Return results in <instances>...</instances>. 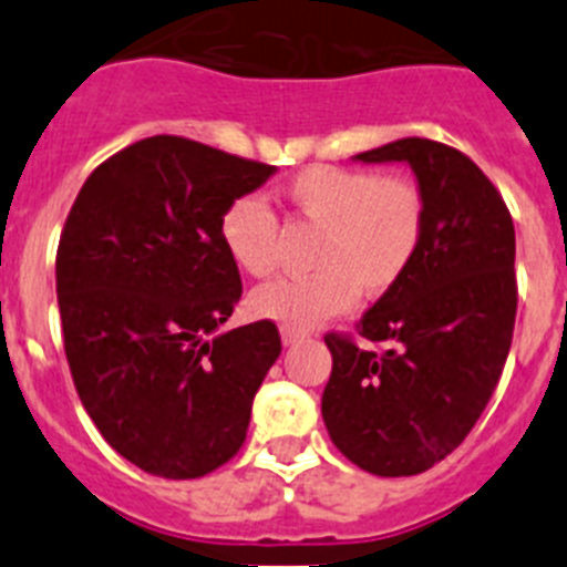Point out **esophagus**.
<instances>
[{
	"instance_id": "esophagus-1",
	"label": "esophagus",
	"mask_w": 567,
	"mask_h": 567,
	"mask_svg": "<svg viewBox=\"0 0 567 567\" xmlns=\"http://www.w3.org/2000/svg\"><path fill=\"white\" fill-rule=\"evenodd\" d=\"M303 338H307V332H298V329H280V340H284V346H295Z\"/></svg>"
}]
</instances>
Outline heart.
<instances>
[{"label":"heart","instance_id":"1","mask_svg":"<svg viewBox=\"0 0 567 567\" xmlns=\"http://www.w3.org/2000/svg\"><path fill=\"white\" fill-rule=\"evenodd\" d=\"M289 218L318 229L303 278L275 280L249 295L255 318L284 329H312L352 307L392 292L423 244L425 202L417 184L332 164L300 169L280 187ZM221 247L240 272L269 278L278 267L280 227L272 209L240 195L218 221Z\"/></svg>","mask_w":567,"mask_h":567}]
</instances>
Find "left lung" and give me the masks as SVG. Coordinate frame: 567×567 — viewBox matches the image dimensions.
<instances>
[{
  "mask_svg": "<svg viewBox=\"0 0 567 567\" xmlns=\"http://www.w3.org/2000/svg\"><path fill=\"white\" fill-rule=\"evenodd\" d=\"M354 162L409 164L425 229L412 269L358 323L383 352L327 334L320 412L354 465L412 477L463 443L497 389L517 318L514 221L483 169L432 138H400Z\"/></svg>",
  "mask_w": 567,
  "mask_h": 567,
  "instance_id": "8db88e82",
  "label": "left lung"
}]
</instances>
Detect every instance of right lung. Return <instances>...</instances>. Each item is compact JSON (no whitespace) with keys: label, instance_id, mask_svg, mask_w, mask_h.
I'll use <instances>...</instances> for the list:
<instances>
[{"label":"right lung","instance_id":"add662e5","mask_svg":"<svg viewBox=\"0 0 567 567\" xmlns=\"http://www.w3.org/2000/svg\"><path fill=\"white\" fill-rule=\"evenodd\" d=\"M275 173L153 135L99 164L64 221L56 295L70 374L102 437L155 477H204L247 440L280 334L272 320L221 332L240 275L218 221Z\"/></svg>","mask_w":567,"mask_h":567}]
</instances>
